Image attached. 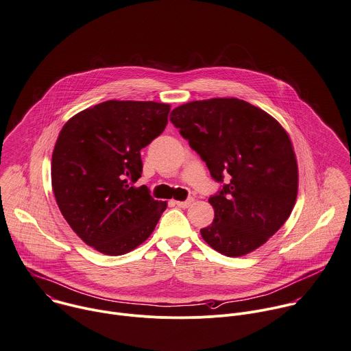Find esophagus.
<instances>
[{
  "mask_svg": "<svg viewBox=\"0 0 351 351\" xmlns=\"http://www.w3.org/2000/svg\"><path fill=\"white\" fill-rule=\"evenodd\" d=\"M193 202H195V199H193V197H189V199H186V200H184V202L176 200L174 203H176L178 207H181V208H188Z\"/></svg>",
  "mask_w": 351,
  "mask_h": 351,
  "instance_id": "obj_1",
  "label": "esophagus"
}]
</instances>
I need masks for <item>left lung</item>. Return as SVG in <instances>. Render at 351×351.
Returning <instances> with one entry per match:
<instances>
[{
	"mask_svg": "<svg viewBox=\"0 0 351 351\" xmlns=\"http://www.w3.org/2000/svg\"><path fill=\"white\" fill-rule=\"evenodd\" d=\"M171 123L217 182L208 202L214 221L203 240L226 256H243L288 219L298 195V165L282 126L263 110L234 97L191 101L174 108Z\"/></svg>",
	"mask_w": 351,
	"mask_h": 351,
	"instance_id": "left-lung-1",
	"label": "left lung"
}]
</instances>
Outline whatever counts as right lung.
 Here are the masks:
<instances>
[{"label": "right lung", "instance_id": "right-lung-1", "mask_svg": "<svg viewBox=\"0 0 351 351\" xmlns=\"http://www.w3.org/2000/svg\"><path fill=\"white\" fill-rule=\"evenodd\" d=\"M170 106L110 100L74 115L52 155V188L71 229L106 255H123L154 232L167 203L133 186L140 151L162 134Z\"/></svg>", "mask_w": 351, "mask_h": 351}]
</instances>
